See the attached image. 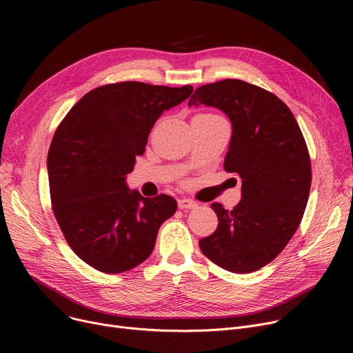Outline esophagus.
<instances>
[{
    "label": "esophagus",
    "instance_id": "obj_1",
    "mask_svg": "<svg viewBox=\"0 0 353 353\" xmlns=\"http://www.w3.org/2000/svg\"><path fill=\"white\" fill-rule=\"evenodd\" d=\"M179 208L180 209H196L197 208V203L192 199H186L183 197L179 200Z\"/></svg>",
    "mask_w": 353,
    "mask_h": 353
}]
</instances>
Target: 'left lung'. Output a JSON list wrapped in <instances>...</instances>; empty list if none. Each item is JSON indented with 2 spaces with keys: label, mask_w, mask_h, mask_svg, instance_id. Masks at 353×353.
I'll return each mask as SVG.
<instances>
[{
  "label": "left lung",
  "mask_w": 353,
  "mask_h": 353,
  "mask_svg": "<svg viewBox=\"0 0 353 353\" xmlns=\"http://www.w3.org/2000/svg\"><path fill=\"white\" fill-rule=\"evenodd\" d=\"M223 111L232 123L225 170L242 180V200L226 210L213 203L216 232L199 246L213 263L250 273L279 254L299 228L309 197V152L289 107L272 92L242 80L199 87L192 105Z\"/></svg>",
  "instance_id": "1"
}]
</instances>
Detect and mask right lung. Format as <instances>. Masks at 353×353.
I'll return each instance as SVG.
<instances>
[{
    "mask_svg": "<svg viewBox=\"0 0 353 353\" xmlns=\"http://www.w3.org/2000/svg\"><path fill=\"white\" fill-rule=\"evenodd\" d=\"M192 91V85L107 84L87 92L59 125L47 157L52 212L87 265L121 273L152 254L177 203L167 194L143 197L128 189L125 176L157 119Z\"/></svg>",
    "mask_w": 353,
    "mask_h": 353,
    "instance_id": "right-lung-1",
    "label": "right lung"
}]
</instances>
